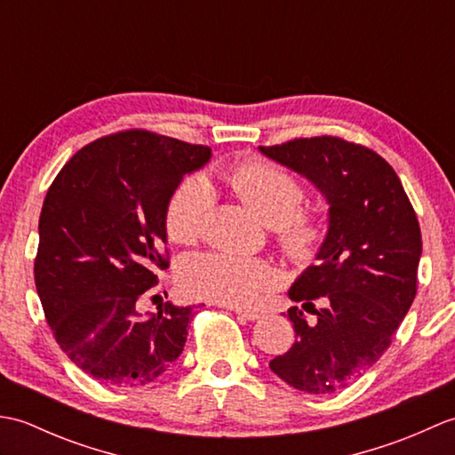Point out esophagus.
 <instances>
[{
    "label": "esophagus",
    "instance_id": "1",
    "mask_svg": "<svg viewBox=\"0 0 455 455\" xmlns=\"http://www.w3.org/2000/svg\"><path fill=\"white\" fill-rule=\"evenodd\" d=\"M227 308H230V311H235L238 316L246 318V321H258V318H262V313H259V311H246V308L233 307V305H227Z\"/></svg>",
    "mask_w": 455,
    "mask_h": 455
}]
</instances>
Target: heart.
I'll return each mask as SVG.
<instances>
[{
	"instance_id": "b5f03b06",
	"label": "heart",
	"mask_w": 455,
	"mask_h": 455,
	"mask_svg": "<svg viewBox=\"0 0 455 455\" xmlns=\"http://www.w3.org/2000/svg\"><path fill=\"white\" fill-rule=\"evenodd\" d=\"M235 196L246 203L267 227H274L282 252L299 267L318 262L328 243V225L316 212L301 209L307 191L293 173L269 162L248 160L222 173ZM215 189L201 173H189L172 189L164 222L180 244L196 243L205 233ZM180 285L191 297L233 307H250L282 282L277 269L259 258L227 252L196 254L180 264Z\"/></svg>"
}]
</instances>
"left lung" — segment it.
<instances>
[{"label": "left lung", "mask_w": 455, "mask_h": 455, "mask_svg": "<svg viewBox=\"0 0 455 455\" xmlns=\"http://www.w3.org/2000/svg\"><path fill=\"white\" fill-rule=\"evenodd\" d=\"M259 150L311 180L331 205L321 264L289 289L303 303L287 311L295 342L269 367L299 391H340L391 346L417 295V212L389 162L362 144L323 134ZM303 310L315 321L307 322Z\"/></svg>", "instance_id": "obj_1"}]
</instances>
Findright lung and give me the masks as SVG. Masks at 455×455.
<instances>
[{
    "label": "right lung",
    "mask_w": 455,
    "mask_h": 455,
    "mask_svg": "<svg viewBox=\"0 0 455 455\" xmlns=\"http://www.w3.org/2000/svg\"><path fill=\"white\" fill-rule=\"evenodd\" d=\"M211 148L129 129L85 144L51 183L38 219L35 285L62 352L93 379L137 387L176 362L193 307L139 303L170 266L164 211ZM156 297V295H154Z\"/></svg>",
    "instance_id": "obj_1"
}]
</instances>
